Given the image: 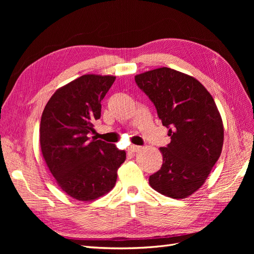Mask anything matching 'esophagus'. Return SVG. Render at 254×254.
I'll return each mask as SVG.
<instances>
[{"instance_id":"1","label":"esophagus","mask_w":254,"mask_h":254,"mask_svg":"<svg viewBox=\"0 0 254 254\" xmlns=\"http://www.w3.org/2000/svg\"><path fill=\"white\" fill-rule=\"evenodd\" d=\"M142 149V146H137V145H131L128 147L129 152H137Z\"/></svg>"}]
</instances>
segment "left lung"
<instances>
[{"label": "left lung", "mask_w": 254, "mask_h": 254, "mask_svg": "<svg viewBox=\"0 0 254 254\" xmlns=\"http://www.w3.org/2000/svg\"><path fill=\"white\" fill-rule=\"evenodd\" d=\"M155 105L171 143L161 147L163 164L149 177L150 187L175 199L200 189L220 157L224 125L212 95L193 76L159 67L135 75Z\"/></svg>", "instance_id": "obj_1"}]
</instances>
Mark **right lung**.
<instances>
[{
    "label": "right lung",
    "instance_id": "add662e5",
    "mask_svg": "<svg viewBox=\"0 0 254 254\" xmlns=\"http://www.w3.org/2000/svg\"><path fill=\"white\" fill-rule=\"evenodd\" d=\"M115 80L111 75H82L52 95L40 122V147L59 188L80 201L114 188L126 152L90 137L101 118L102 99Z\"/></svg>",
    "mask_w": 254,
    "mask_h": 254
}]
</instances>
